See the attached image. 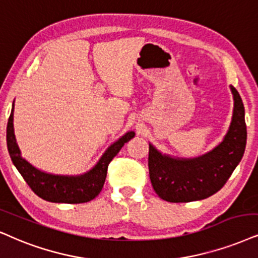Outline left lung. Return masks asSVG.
I'll list each match as a JSON object with an SVG mask.
<instances>
[{
    "label": "left lung",
    "mask_w": 258,
    "mask_h": 258,
    "mask_svg": "<svg viewBox=\"0 0 258 258\" xmlns=\"http://www.w3.org/2000/svg\"><path fill=\"white\" fill-rule=\"evenodd\" d=\"M234 108L232 122L223 143L201 157L175 159L149 146V174L153 190L168 202H190L216 194L226 183L246 145L244 105L231 87Z\"/></svg>",
    "instance_id": "obj_1"
}]
</instances>
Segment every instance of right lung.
<instances>
[{
  "label": "right lung",
  "instance_id": "1",
  "mask_svg": "<svg viewBox=\"0 0 258 258\" xmlns=\"http://www.w3.org/2000/svg\"><path fill=\"white\" fill-rule=\"evenodd\" d=\"M13 110H14V105H13L7 125V146L9 155H11L16 169L25 178L32 190L39 198L50 202L83 204V202L95 199L105 184L107 169H108L110 161L118 155L123 144L135 137V132H127L125 136H122L118 142L109 146L99 163L87 174L81 176L51 175L38 170L21 157L14 135Z\"/></svg>",
  "mask_w": 258,
  "mask_h": 258
}]
</instances>
